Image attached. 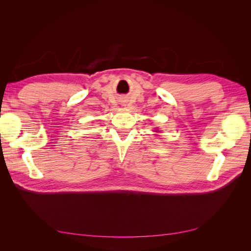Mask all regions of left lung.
Here are the masks:
<instances>
[{"instance_id": "obj_1", "label": "left lung", "mask_w": 251, "mask_h": 251, "mask_svg": "<svg viewBox=\"0 0 251 251\" xmlns=\"http://www.w3.org/2000/svg\"><path fill=\"white\" fill-rule=\"evenodd\" d=\"M156 132H158V131H156Z\"/></svg>"}]
</instances>
